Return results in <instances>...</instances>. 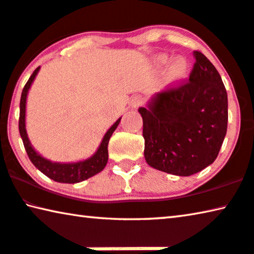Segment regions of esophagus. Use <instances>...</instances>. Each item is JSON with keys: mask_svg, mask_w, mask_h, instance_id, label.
I'll list each match as a JSON object with an SVG mask.
<instances>
[{"mask_svg": "<svg viewBox=\"0 0 254 254\" xmlns=\"http://www.w3.org/2000/svg\"><path fill=\"white\" fill-rule=\"evenodd\" d=\"M144 103V99L140 95H136V96H134L131 99V101H130V104L132 105V107L134 108H137V107H139V105H142Z\"/></svg>", "mask_w": 254, "mask_h": 254, "instance_id": "obj_1", "label": "esophagus"}]
</instances>
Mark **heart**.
<instances>
[{"mask_svg": "<svg viewBox=\"0 0 254 254\" xmlns=\"http://www.w3.org/2000/svg\"><path fill=\"white\" fill-rule=\"evenodd\" d=\"M169 60L170 59L167 56H160L158 58V64L160 67H165V65L169 64ZM187 71H189V62L184 58H178L169 67L168 78L173 81L179 80L187 75Z\"/></svg>", "mask_w": 254, "mask_h": 254, "instance_id": "heart-1", "label": "heart"}]
</instances>
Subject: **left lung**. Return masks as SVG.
I'll use <instances>...</instances> for the list:
<instances>
[{
  "mask_svg": "<svg viewBox=\"0 0 254 254\" xmlns=\"http://www.w3.org/2000/svg\"><path fill=\"white\" fill-rule=\"evenodd\" d=\"M190 78L153 97L143 118L144 157L154 169L190 176L216 160L228 122L227 92L214 65L195 51Z\"/></svg>",
  "mask_w": 254,
  "mask_h": 254,
  "instance_id": "1",
  "label": "left lung"
}]
</instances>
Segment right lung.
<instances>
[{
    "instance_id": "obj_1",
    "label": "right lung",
    "mask_w": 254,
    "mask_h": 254,
    "mask_svg": "<svg viewBox=\"0 0 254 254\" xmlns=\"http://www.w3.org/2000/svg\"><path fill=\"white\" fill-rule=\"evenodd\" d=\"M38 70H40V67L35 69V71L33 72V75L29 77V79L26 83L21 93L20 115H19V132H20V136L22 138L23 146H25V150L27 152V154H28L30 161L33 162V165L36 167L38 170H41L43 174L46 175L49 178L59 183H68V184H75V183L83 182L85 179L94 176V175L104 169V167L108 162L109 139H110L112 132H114L116 130V128L118 127L120 119L122 118H119L114 125H112L110 129H109L107 131V134L104 135L102 143H101V145L99 146V150L96 151V153L93 155V157L87 160H84V161L76 163H57L51 162L49 160L41 157V155L33 149V146L30 145L25 127L27 93H28L30 85H32L33 80L35 79V76L37 75Z\"/></svg>"
}]
</instances>
